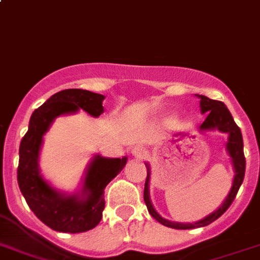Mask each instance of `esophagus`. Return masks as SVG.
Masks as SVG:
<instances>
[{
	"label": "esophagus",
	"instance_id": "esophagus-1",
	"mask_svg": "<svg viewBox=\"0 0 260 260\" xmlns=\"http://www.w3.org/2000/svg\"><path fill=\"white\" fill-rule=\"evenodd\" d=\"M131 153H132L135 158H143L145 156V149L143 147H135Z\"/></svg>",
	"mask_w": 260,
	"mask_h": 260
}]
</instances>
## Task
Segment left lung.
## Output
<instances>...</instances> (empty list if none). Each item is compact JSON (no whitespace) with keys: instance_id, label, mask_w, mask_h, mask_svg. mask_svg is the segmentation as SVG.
Masks as SVG:
<instances>
[{"instance_id":"1","label":"left lung","mask_w":260,"mask_h":260,"mask_svg":"<svg viewBox=\"0 0 260 260\" xmlns=\"http://www.w3.org/2000/svg\"><path fill=\"white\" fill-rule=\"evenodd\" d=\"M196 96L200 99V108L201 113H206L208 116L205 119V121L201 124L200 132H209V131H219L222 134H228V141H226V152L229 153L231 158V164H233V169H234V178H233V184H231L229 194L223 200L218 209L214 211H211L210 214L204 217L200 221L196 222H172L169 219H165L161 217L160 213L154 209L152 201H150V191H149V184H150V174H152V169L148 162H145L147 167V180H145V187H144V201L147 205L149 214L156 219L157 222H160L161 224L167 226V228L177 229V230H187V229H196V228H204L208 226L211 222H214L215 219L221 217L224 211L228 210L229 206L233 204L235 196H237L239 187H241L242 182H243V177H245L246 171V158L243 154V139H242V134L239 126L235 124L234 119L231 116L230 111L228 110V107L224 106L222 102L218 100L209 99L208 96L204 95H198L196 93Z\"/></svg>"}]
</instances>
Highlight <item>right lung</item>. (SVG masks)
<instances>
[{"mask_svg":"<svg viewBox=\"0 0 260 260\" xmlns=\"http://www.w3.org/2000/svg\"><path fill=\"white\" fill-rule=\"evenodd\" d=\"M104 95L70 88L54 93L32 112L29 129L19 145L18 185L29 208L50 229L60 233H84L96 228L103 217L104 189L125 167L128 157L108 158L93 154L86 167L79 187L73 193L60 190L43 176L39 157L43 136L56 117L78 113H103Z\"/></svg>","mask_w":260,"mask_h":260,"instance_id":"1","label":"right lung"}]
</instances>
